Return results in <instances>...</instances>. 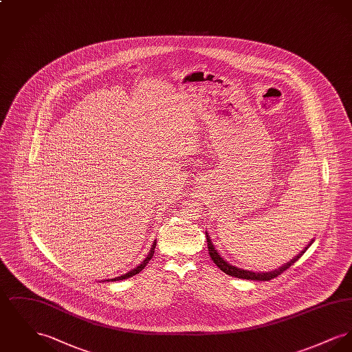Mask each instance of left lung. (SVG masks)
I'll return each mask as SVG.
<instances>
[{"label":"left lung","instance_id":"obj_1","mask_svg":"<svg viewBox=\"0 0 352 352\" xmlns=\"http://www.w3.org/2000/svg\"><path fill=\"white\" fill-rule=\"evenodd\" d=\"M206 237H207V245H208L210 257H211L212 261L218 265V268H220V270H223V272L227 273L228 276L237 277V278H243V280H253V281H269V280H272V278L280 276L284 270H286L289 267H292V265L301 257L302 254L307 251V248L314 243V239H311V241H310L297 256H294V257H293L290 261H287L286 264H283L280 268L273 269V270H270V272H253V270H248V269L237 268V267H234L232 264H230L228 261H226V260L220 256V253L215 250V247H214V244H212V241H211V237H210V234H207V232H206Z\"/></svg>","mask_w":352,"mask_h":352}]
</instances>
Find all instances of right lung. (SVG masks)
<instances>
[{"mask_svg":"<svg viewBox=\"0 0 352 352\" xmlns=\"http://www.w3.org/2000/svg\"><path fill=\"white\" fill-rule=\"evenodd\" d=\"M155 245H157V240L153 241V245H151V251L148 253V256H146V257L144 258V261H142L141 264H138L135 268L129 270L128 273H125V274H122V276H118V277H115V278H109V280H104V281H120V280H126V278H129V277H133L137 273H140L142 269H145V267L148 265V263L151 261V258L153 257V254H154Z\"/></svg>","mask_w":352,"mask_h":352,"instance_id":"right-lung-1","label":"right lung"}]
</instances>
